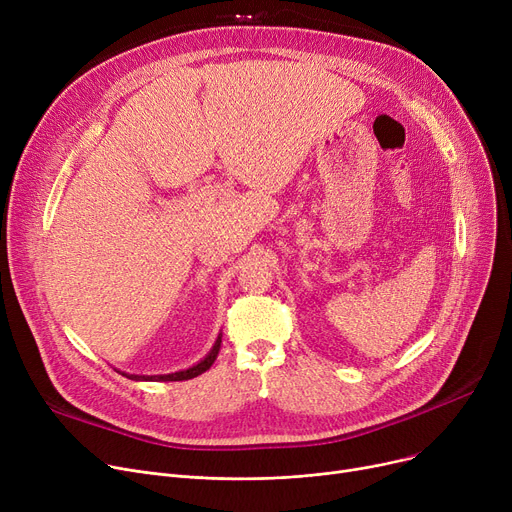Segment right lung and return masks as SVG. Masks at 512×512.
<instances>
[{
  "instance_id": "1",
  "label": "right lung",
  "mask_w": 512,
  "mask_h": 512,
  "mask_svg": "<svg viewBox=\"0 0 512 512\" xmlns=\"http://www.w3.org/2000/svg\"><path fill=\"white\" fill-rule=\"evenodd\" d=\"M220 344H222V336H218V340H215L213 348L207 353V357L203 361H199L197 365L188 367L184 371L166 373V375H128V373H122V375H126V378H130V380H137V382H182V380H191V378H197V375H201L203 371H207L213 365V361L218 359Z\"/></svg>"
}]
</instances>
